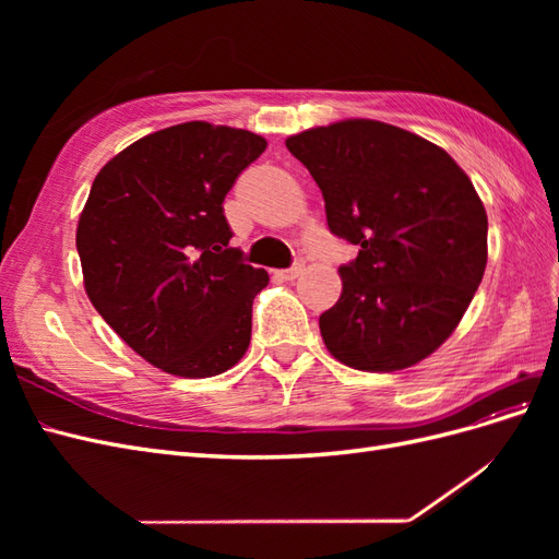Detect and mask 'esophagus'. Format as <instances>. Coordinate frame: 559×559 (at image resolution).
<instances>
[{
    "label": "esophagus",
    "mask_w": 559,
    "mask_h": 559,
    "mask_svg": "<svg viewBox=\"0 0 559 559\" xmlns=\"http://www.w3.org/2000/svg\"><path fill=\"white\" fill-rule=\"evenodd\" d=\"M302 267H306V261H302V259H298L292 267H286V270H280V277L282 280H296L300 273H302Z\"/></svg>",
    "instance_id": "1"
}]
</instances>
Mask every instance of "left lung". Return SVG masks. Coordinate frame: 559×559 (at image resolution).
<instances>
[{"instance_id":"1","label":"left lung","mask_w":559,"mask_h":559,"mask_svg":"<svg viewBox=\"0 0 559 559\" xmlns=\"http://www.w3.org/2000/svg\"><path fill=\"white\" fill-rule=\"evenodd\" d=\"M326 202L333 235L359 247L319 317L337 361L370 373L415 366L460 324L487 265V214L441 146L349 118L286 140Z\"/></svg>"}]
</instances>
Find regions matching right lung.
<instances>
[{"instance_id": "right-lung-1", "label": "right lung", "mask_w": 559, "mask_h": 559, "mask_svg": "<svg viewBox=\"0 0 559 559\" xmlns=\"http://www.w3.org/2000/svg\"><path fill=\"white\" fill-rule=\"evenodd\" d=\"M265 146L249 130L191 121L130 144L93 181L76 228L86 294L165 373L212 378L249 347L267 273L228 245L224 200Z\"/></svg>"}]
</instances>
